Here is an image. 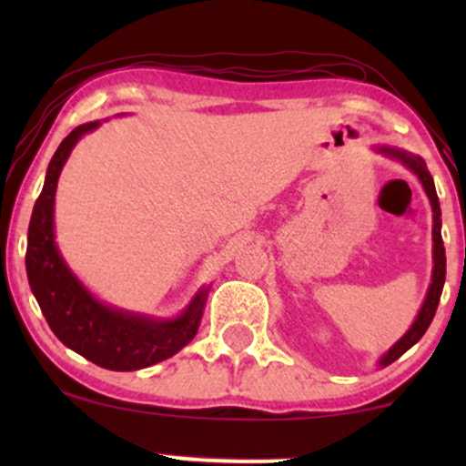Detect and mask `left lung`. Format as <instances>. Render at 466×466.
I'll return each instance as SVG.
<instances>
[{"instance_id": "1", "label": "left lung", "mask_w": 466, "mask_h": 466, "mask_svg": "<svg viewBox=\"0 0 466 466\" xmlns=\"http://www.w3.org/2000/svg\"><path fill=\"white\" fill-rule=\"evenodd\" d=\"M381 151L400 159V162L408 166V168H411L416 175H419L422 188H425L427 197H430V201H431V210H434V276H431V287H430V291H427V298H425V302H422V309H420L419 318H416V322L411 324V329L408 330V333L400 337L397 344L388 350V355H383L381 366H388V363L397 361L405 350H410L411 346H414L416 341L425 335V330L430 329L431 319H434V315H436L438 302H441L442 285H445L447 258H445V245H442V237H441V203H438L434 179H431V175L427 173L425 162H422L420 157H414V155H410V153L397 151V148H381Z\"/></svg>"}]
</instances>
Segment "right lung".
I'll use <instances>...</instances> for the list:
<instances>
[{"label":"right lung","mask_w":466,"mask_h":466,"mask_svg":"<svg viewBox=\"0 0 466 466\" xmlns=\"http://www.w3.org/2000/svg\"><path fill=\"white\" fill-rule=\"evenodd\" d=\"M100 122H87L74 129L47 166L46 184L32 210L25 249V271L30 289L46 315L52 333L67 349L106 370H140L168 360L184 349L199 329L208 289L173 322H153L140 315L122 313L96 302L83 285L69 274L55 245V195L63 164L85 133Z\"/></svg>","instance_id":"obj_1"}]
</instances>
